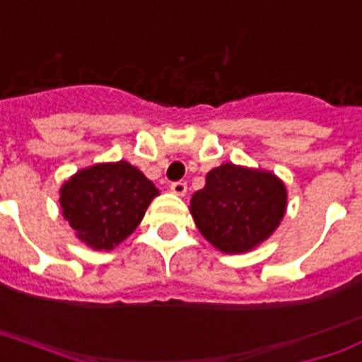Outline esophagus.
<instances>
[{
  "instance_id": "obj_1",
  "label": "esophagus",
  "mask_w": 362,
  "mask_h": 362,
  "mask_svg": "<svg viewBox=\"0 0 362 362\" xmlns=\"http://www.w3.org/2000/svg\"><path fill=\"white\" fill-rule=\"evenodd\" d=\"M170 189H172L173 194L185 196V192H187V183H185V181H175V183H172Z\"/></svg>"
}]
</instances>
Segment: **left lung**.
I'll return each instance as SVG.
<instances>
[{
    "label": "left lung",
    "mask_w": 362,
    "mask_h": 362,
    "mask_svg": "<svg viewBox=\"0 0 362 362\" xmlns=\"http://www.w3.org/2000/svg\"><path fill=\"white\" fill-rule=\"evenodd\" d=\"M287 209V189L264 170L226 162L206 175L190 198L202 236L223 253H245L274 234Z\"/></svg>",
    "instance_id": "obj_1"
}]
</instances>
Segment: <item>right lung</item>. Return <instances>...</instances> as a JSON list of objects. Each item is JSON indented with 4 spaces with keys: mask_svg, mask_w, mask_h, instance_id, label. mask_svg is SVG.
Masks as SVG:
<instances>
[{
    "mask_svg": "<svg viewBox=\"0 0 362 362\" xmlns=\"http://www.w3.org/2000/svg\"><path fill=\"white\" fill-rule=\"evenodd\" d=\"M155 196L158 189L136 166L105 162L67 179L60 189V207L81 242L111 251L136 230Z\"/></svg>",
    "mask_w": 362,
    "mask_h": 362,
    "instance_id": "obj_1",
    "label": "right lung"
}]
</instances>
